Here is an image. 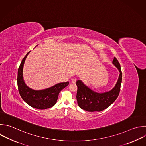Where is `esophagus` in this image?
Returning <instances> with one entry per match:
<instances>
[{"mask_svg":"<svg viewBox=\"0 0 146 146\" xmlns=\"http://www.w3.org/2000/svg\"><path fill=\"white\" fill-rule=\"evenodd\" d=\"M71 81H72V83H75L76 82V79L75 78H72V79H71Z\"/></svg>","mask_w":146,"mask_h":146,"instance_id":"obj_1","label":"esophagus"}]
</instances>
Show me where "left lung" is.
<instances>
[{"label":"left lung","mask_w":146,"mask_h":146,"mask_svg":"<svg viewBox=\"0 0 146 146\" xmlns=\"http://www.w3.org/2000/svg\"><path fill=\"white\" fill-rule=\"evenodd\" d=\"M112 63L119 70L120 75L115 86L111 91L102 94L97 93L85 86L81 80L76 81V99L78 106L82 109L88 112H100L108 108L117 99L120 90L122 72L120 63L115 57Z\"/></svg>","instance_id":"obj_1"}]
</instances>
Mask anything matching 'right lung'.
<instances>
[{"mask_svg": "<svg viewBox=\"0 0 146 146\" xmlns=\"http://www.w3.org/2000/svg\"><path fill=\"white\" fill-rule=\"evenodd\" d=\"M29 51L23 58L18 71V87L21 96L29 106L33 108L45 110L54 106L57 102L59 92L69 84V82L56 84L48 88L36 91L28 87L23 80V68L24 63Z\"/></svg>", "mask_w": 146, "mask_h": 146, "instance_id": "right-lung-1", "label": "right lung"}]
</instances>
